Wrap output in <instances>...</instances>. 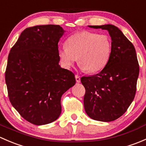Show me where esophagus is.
Returning <instances> with one entry per match:
<instances>
[{
  "mask_svg": "<svg viewBox=\"0 0 146 146\" xmlns=\"http://www.w3.org/2000/svg\"><path fill=\"white\" fill-rule=\"evenodd\" d=\"M76 80L77 82H80V76H78V75H76Z\"/></svg>",
  "mask_w": 146,
  "mask_h": 146,
  "instance_id": "1",
  "label": "esophagus"
}]
</instances>
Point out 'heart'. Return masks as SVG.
I'll return each mask as SVG.
<instances>
[{
  "label": "heart",
  "instance_id": "b5f03b06",
  "mask_svg": "<svg viewBox=\"0 0 146 146\" xmlns=\"http://www.w3.org/2000/svg\"><path fill=\"white\" fill-rule=\"evenodd\" d=\"M66 44L58 48V55L66 68H70L78 58L82 70L95 73L105 67L111 56V39L106 35L77 32L66 40Z\"/></svg>",
  "mask_w": 146,
  "mask_h": 146
}]
</instances>
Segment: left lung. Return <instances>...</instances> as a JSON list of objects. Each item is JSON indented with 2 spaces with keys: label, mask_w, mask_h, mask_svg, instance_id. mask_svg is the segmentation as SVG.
Listing matches in <instances>:
<instances>
[{
  "label": "left lung",
  "mask_w": 146,
  "mask_h": 146,
  "mask_svg": "<svg viewBox=\"0 0 146 146\" xmlns=\"http://www.w3.org/2000/svg\"><path fill=\"white\" fill-rule=\"evenodd\" d=\"M105 29L111 39L110 60L100 73L83 76L84 107L91 119L109 122L123 115L134 99L139 66L133 44L112 25L88 26Z\"/></svg>",
  "instance_id": "1"
}]
</instances>
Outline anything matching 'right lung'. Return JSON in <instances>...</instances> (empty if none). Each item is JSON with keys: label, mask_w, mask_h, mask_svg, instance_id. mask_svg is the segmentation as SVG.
<instances>
[{"label": "right lung", "mask_w": 146, "mask_h": 146, "mask_svg": "<svg viewBox=\"0 0 146 146\" xmlns=\"http://www.w3.org/2000/svg\"><path fill=\"white\" fill-rule=\"evenodd\" d=\"M65 32L55 25L26 28L10 51L5 70L9 100L33 124L56 120L61 96L76 84L74 74L58 64V43Z\"/></svg>", "instance_id": "right-lung-1"}]
</instances>
